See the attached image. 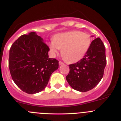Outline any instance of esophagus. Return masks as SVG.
Returning <instances> with one entry per match:
<instances>
[{"instance_id": "34e87169", "label": "esophagus", "mask_w": 121, "mask_h": 121, "mask_svg": "<svg viewBox=\"0 0 121 121\" xmlns=\"http://www.w3.org/2000/svg\"><path fill=\"white\" fill-rule=\"evenodd\" d=\"M64 65V63H63L62 61H59V65Z\"/></svg>"}]
</instances>
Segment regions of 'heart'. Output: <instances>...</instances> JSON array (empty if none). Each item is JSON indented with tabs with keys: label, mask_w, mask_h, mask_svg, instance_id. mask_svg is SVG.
Wrapping results in <instances>:
<instances>
[{
	"label": "heart",
	"mask_w": 121,
	"mask_h": 121,
	"mask_svg": "<svg viewBox=\"0 0 121 121\" xmlns=\"http://www.w3.org/2000/svg\"><path fill=\"white\" fill-rule=\"evenodd\" d=\"M92 42L90 35L79 31H72L57 34L49 43L50 49L54 54L62 49V56L69 63L81 60L89 49Z\"/></svg>",
	"instance_id": "b5f03b06"
}]
</instances>
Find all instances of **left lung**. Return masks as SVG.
<instances>
[{"instance_id":"1","label":"left lung","mask_w":121,"mask_h":121,"mask_svg":"<svg viewBox=\"0 0 121 121\" xmlns=\"http://www.w3.org/2000/svg\"><path fill=\"white\" fill-rule=\"evenodd\" d=\"M104 44L100 38L93 40L87 54L77 63L69 65L66 80L73 89L86 92L100 82L106 66Z\"/></svg>"}]
</instances>
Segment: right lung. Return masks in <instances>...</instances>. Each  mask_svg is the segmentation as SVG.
<instances>
[{"mask_svg": "<svg viewBox=\"0 0 121 121\" xmlns=\"http://www.w3.org/2000/svg\"><path fill=\"white\" fill-rule=\"evenodd\" d=\"M49 48L36 32L22 35L9 50V69L14 82L29 94L39 93L47 86L58 61L49 58Z\"/></svg>", "mask_w": 121, "mask_h": 121, "instance_id": "1", "label": "right lung"}]
</instances>
